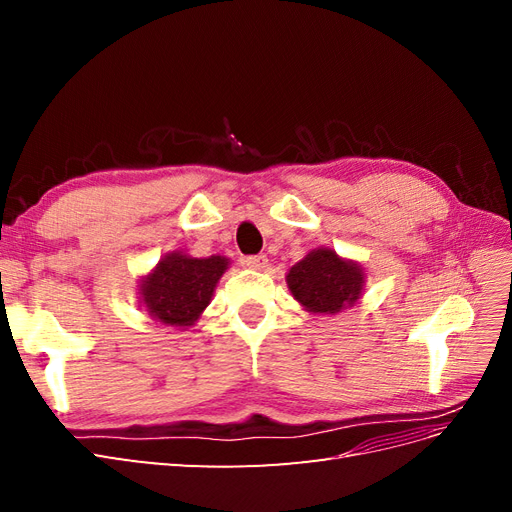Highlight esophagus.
<instances>
[{
	"label": "esophagus",
	"mask_w": 512,
	"mask_h": 512,
	"mask_svg": "<svg viewBox=\"0 0 512 512\" xmlns=\"http://www.w3.org/2000/svg\"><path fill=\"white\" fill-rule=\"evenodd\" d=\"M241 262H243L245 267L256 269V271L267 269V265H269V260H267V256H265V254H256V256H243V258H241Z\"/></svg>",
	"instance_id": "34e87169"
}]
</instances>
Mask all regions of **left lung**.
Here are the masks:
<instances>
[{
  "label": "left lung",
  "mask_w": 512,
  "mask_h": 512,
  "mask_svg": "<svg viewBox=\"0 0 512 512\" xmlns=\"http://www.w3.org/2000/svg\"><path fill=\"white\" fill-rule=\"evenodd\" d=\"M292 297L309 312L335 314L361 297L363 271L333 250H314L286 275Z\"/></svg>",
  "instance_id": "left-lung-1"
}]
</instances>
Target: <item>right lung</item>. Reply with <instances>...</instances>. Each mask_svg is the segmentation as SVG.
<instances>
[{"label":"right lung","instance_id":"add662e5","mask_svg":"<svg viewBox=\"0 0 512 512\" xmlns=\"http://www.w3.org/2000/svg\"><path fill=\"white\" fill-rule=\"evenodd\" d=\"M226 267L228 260L222 256L190 258L170 254L162 258L141 286L149 316L168 327H190L209 305Z\"/></svg>","mask_w":512,"mask_h":512}]
</instances>
